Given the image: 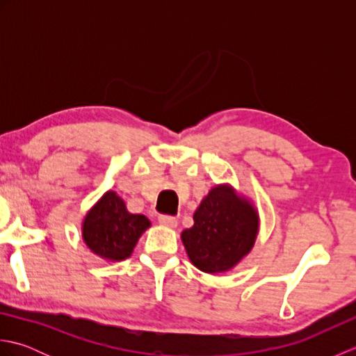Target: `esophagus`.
<instances>
[{
  "label": "esophagus",
  "instance_id": "34e87169",
  "mask_svg": "<svg viewBox=\"0 0 356 356\" xmlns=\"http://www.w3.org/2000/svg\"><path fill=\"white\" fill-rule=\"evenodd\" d=\"M159 223L163 226H168V228H176L177 226V218L174 216H168V214H162L159 216Z\"/></svg>",
  "mask_w": 356,
  "mask_h": 356
}]
</instances>
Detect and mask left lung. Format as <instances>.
<instances>
[{"instance_id": "8db88e82", "label": "left lung", "mask_w": 356, "mask_h": 356, "mask_svg": "<svg viewBox=\"0 0 356 356\" xmlns=\"http://www.w3.org/2000/svg\"><path fill=\"white\" fill-rule=\"evenodd\" d=\"M259 217L248 202L226 186L211 190L194 213V226L182 232L188 257L208 274L225 272L251 251Z\"/></svg>"}]
</instances>
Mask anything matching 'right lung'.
<instances>
[{
  "mask_svg": "<svg viewBox=\"0 0 356 356\" xmlns=\"http://www.w3.org/2000/svg\"><path fill=\"white\" fill-rule=\"evenodd\" d=\"M149 226L145 216L130 214L124 200L108 191L84 220L87 246L102 259L119 261L133 252L142 232Z\"/></svg>",
  "mask_w": 356,
  "mask_h": 356,
  "instance_id": "obj_1",
  "label": "right lung"
}]
</instances>
